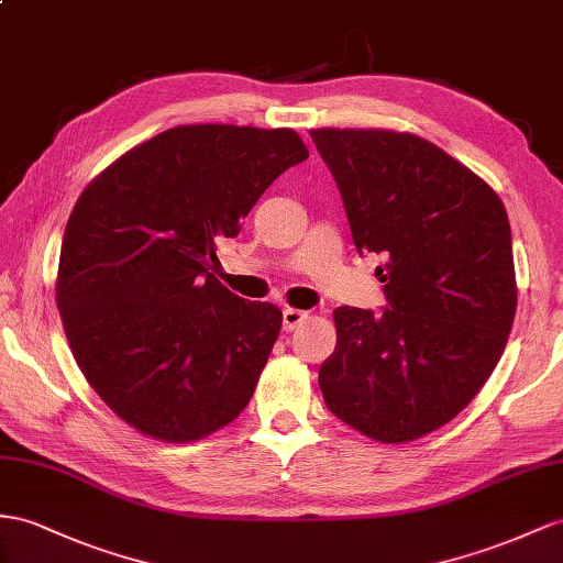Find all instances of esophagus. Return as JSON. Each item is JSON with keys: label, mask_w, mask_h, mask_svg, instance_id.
<instances>
[{"label": "esophagus", "mask_w": 563, "mask_h": 563, "mask_svg": "<svg viewBox=\"0 0 563 563\" xmlns=\"http://www.w3.org/2000/svg\"><path fill=\"white\" fill-rule=\"evenodd\" d=\"M307 311H299V309H283V328L285 330H295L301 321L307 319Z\"/></svg>", "instance_id": "34e87169"}]
</instances>
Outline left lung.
<instances>
[{"label":"left lung","mask_w":563,"mask_h":563,"mask_svg":"<svg viewBox=\"0 0 563 563\" xmlns=\"http://www.w3.org/2000/svg\"><path fill=\"white\" fill-rule=\"evenodd\" d=\"M333 173L358 254L387 307L335 309L321 364L328 409L378 442L450 423L507 347L516 313L511 228L485 180L435 144L393 131H311Z\"/></svg>","instance_id":"1"}]
</instances>
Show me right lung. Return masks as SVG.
Instances as JSON below:
<instances>
[{
  "instance_id": "right-lung-1",
  "label": "right lung",
  "mask_w": 563,
  "mask_h": 563,
  "mask_svg": "<svg viewBox=\"0 0 563 563\" xmlns=\"http://www.w3.org/2000/svg\"><path fill=\"white\" fill-rule=\"evenodd\" d=\"M307 156L290 128L178 125L78 197L56 305L82 376L144 435L192 442L250 405L283 313L221 285L216 242Z\"/></svg>"
}]
</instances>
